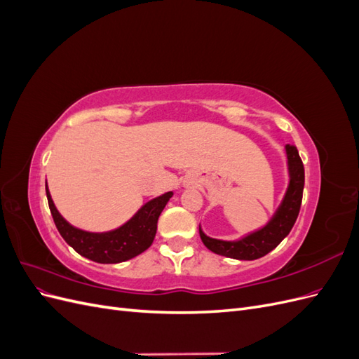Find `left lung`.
<instances>
[{
    "mask_svg": "<svg viewBox=\"0 0 359 359\" xmlns=\"http://www.w3.org/2000/svg\"><path fill=\"white\" fill-rule=\"evenodd\" d=\"M285 149L287 157L289 184L283 201L278 205L274 215L260 229L250 232L236 241L217 240V238L205 235L199 224L201 240L212 253L238 260H255L268 255L271 250H274L289 235L301 208L304 165L295 145L287 144Z\"/></svg>",
    "mask_w": 359,
    "mask_h": 359,
    "instance_id": "1",
    "label": "left lung"
}]
</instances>
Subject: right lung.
<instances>
[{"mask_svg":"<svg viewBox=\"0 0 359 359\" xmlns=\"http://www.w3.org/2000/svg\"><path fill=\"white\" fill-rule=\"evenodd\" d=\"M172 191L147 202L132 219L109 232H86L72 226L58 212L46 186V196L53 222L61 236L81 256L99 264H119L144 253L153 244L161 211L172 198Z\"/></svg>","mask_w":359,"mask_h":359,"instance_id":"right-lung-1","label":"right lung"}]
</instances>
